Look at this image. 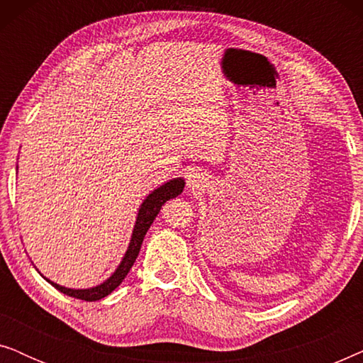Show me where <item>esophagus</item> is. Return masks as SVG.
<instances>
[{
	"instance_id": "34e87169",
	"label": "esophagus",
	"mask_w": 363,
	"mask_h": 363,
	"mask_svg": "<svg viewBox=\"0 0 363 363\" xmlns=\"http://www.w3.org/2000/svg\"><path fill=\"white\" fill-rule=\"evenodd\" d=\"M201 185H203L201 173L193 172V173H190V175H188V186H190L191 190H198V188H200Z\"/></svg>"
}]
</instances>
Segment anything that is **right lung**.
Masks as SVG:
<instances>
[{
    "label": "right lung",
    "instance_id": "obj_1",
    "mask_svg": "<svg viewBox=\"0 0 363 363\" xmlns=\"http://www.w3.org/2000/svg\"><path fill=\"white\" fill-rule=\"evenodd\" d=\"M183 188H185V180H183V178H173V180L163 183L162 186H158L157 190H153L150 195L143 200L140 208H138L137 221H135V226H133L132 238H130V242H128L125 255H123L121 264L117 266V269L113 271V274L108 277V279L104 281L102 284L91 287V289H69V287L59 286L56 282L48 279L49 284H52L57 291H61L62 294L76 297V299L87 301V302L99 301L102 299V297L111 294L116 287L121 286V282L125 279L128 271H130L133 262H135L138 252H140L143 238H145L148 228L152 226L153 220H155L158 213H160V208L163 203H167L168 200H172V198L180 195Z\"/></svg>",
    "mask_w": 363,
    "mask_h": 363
}]
</instances>
